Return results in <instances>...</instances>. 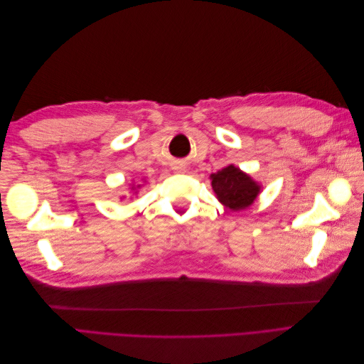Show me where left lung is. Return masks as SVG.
Instances as JSON below:
<instances>
[{"label": "left lung", "instance_id": "1", "mask_svg": "<svg viewBox=\"0 0 364 364\" xmlns=\"http://www.w3.org/2000/svg\"><path fill=\"white\" fill-rule=\"evenodd\" d=\"M211 179L218 200L232 211H241L252 205L259 193V186L234 165L211 174Z\"/></svg>", "mask_w": 364, "mask_h": 364}]
</instances>
